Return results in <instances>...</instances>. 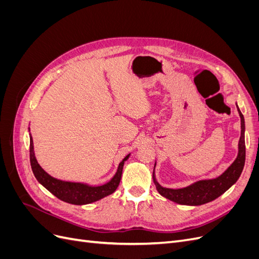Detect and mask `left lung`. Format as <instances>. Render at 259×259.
Segmentation results:
<instances>
[{
  "label": "left lung",
  "mask_w": 259,
  "mask_h": 259,
  "mask_svg": "<svg viewBox=\"0 0 259 259\" xmlns=\"http://www.w3.org/2000/svg\"><path fill=\"white\" fill-rule=\"evenodd\" d=\"M238 111L241 117V137L239 140L238 156L231 165L227 168L221 176L213 179L199 180L197 183L185 188H180V189H169V188L162 187L158 182H156L153 169V182L155 184L156 189H158L161 195H163L164 198H166L170 201L178 203V204L202 205L210 201H214L218 197H221V195L228 190L233 184L237 183L245 163V123L244 116L241 113L239 107Z\"/></svg>",
  "instance_id": "obj_1"
}]
</instances>
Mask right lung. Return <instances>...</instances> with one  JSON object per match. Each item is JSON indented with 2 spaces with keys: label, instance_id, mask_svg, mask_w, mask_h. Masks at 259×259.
<instances>
[{
  "label": "right lung",
  "instance_id": "1",
  "mask_svg": "<svg viewBox=\"0 0 259 259\" xmlns=\"http://www.w3.org/2000/svg\"><path fill=\"white\" fill-rule=\"evenodd\" d=\"M128 158L130 154L125 156L122 162L119 164L116 173L110 182L103 186L93 187L81 183L64 182V180H59L57 178L52 177L37 163L34 155L33 140L30 134V163L35 178L37 179L38 183L44 186L50 192H52L55 197H57L61 201L70 203V204H90V203L96 202L107 197V195L113 193L121 182L124 162Z\"/></svg>",
  "mask_w": 259,
  "mask_h": 259
}]
</instances>
